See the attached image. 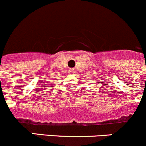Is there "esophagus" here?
Listing matches in <instances>:
<instances>
[{
    "label": "esophagus",
    "instance_id": "1",
    "mask_svg": "<svg viewBox=\"0 0 146 146\" xmlns=\"http://www.w3.org/2000/svg\"><path fill=\"white\" fill-rule=\"evenodd\" d=\"M69 73H70V74H73V73H74V70H70V71H69Z\"/></svg>",
    "mask_w": 146,
    "mask_h": 146
}]
</instances>
